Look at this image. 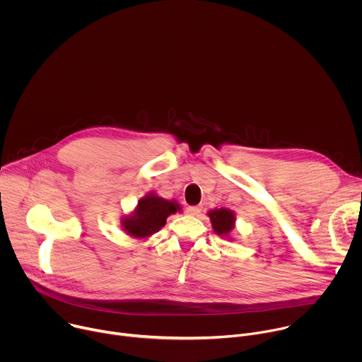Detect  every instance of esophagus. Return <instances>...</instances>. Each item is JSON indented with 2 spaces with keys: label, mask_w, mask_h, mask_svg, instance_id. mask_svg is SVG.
I'll return each mask as SVG.
<instances>
[{
  "label": "esophagus",
  "mask_w": 362,
  "mask_h": 362,
  "mask_svg": "<svg viewBox=\"0 0 362 362\" xmlns=\"http://www.w3.org/2000/svg\"><path fill=\"white\" fill-rule=\"evenodd\" d=\"M200 212H202V208H199V206H187L186 208V214L192 216H197Z\"/></svg>",
  "instance_id": "esophagus-1"
}]
</instances>
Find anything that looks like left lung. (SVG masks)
<instances>
[{"mask_svg":"<svg viewBox=\"0 0 362 362\" xmlns=\"http://www.w3.org/2000/svg\"><path fill=\"white\" fill-rule=\"evenodd\" d=\"M208 216L211 218L214 230L219 236L228 238L229 233L235 229V212L230 209H225V208L215 209V211H211Z\"/></svg>","mask_w":362,"mask_h":362,"instance_id":"obj_1","label":"left lung"}]
</instances>
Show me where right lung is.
<instances>
[{
  "label": "right lung",
  "instance_id": "add662e5",
  "mask_svg": "<svg viewBox=\"0 0 362 362\" xmlns=\"http://www.w3.org/2000/svg\"><path fill=\"white\" fill-rule=\"evenodd\" d=\"M180 209L176 200H166L154 193H148L139 200L132 215L122 219V228L133 238L146 239L159 232L166 225V219L180 212Z\"/></svg>",
  "mask_w": 362,
  "mask_h": 362
}]
</instances>
